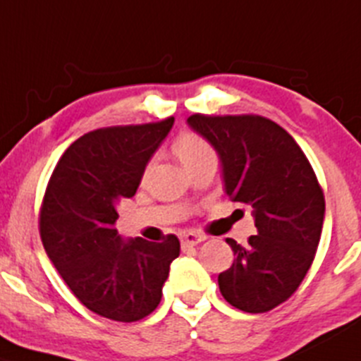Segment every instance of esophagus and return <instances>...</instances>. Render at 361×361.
I'll return each mask as SVG.
<instances>
[{
	"label": "esophagus",
	"instance_id": "esophagus-1",
	"mask_svg": "<svg viewBox=\"0 0 361 361\" xmlns=\"http://www.w3.org/2000/svg\"><path fill=\"white\" fill-rule=\"evenodd\" d=\"M204 240H206V237H204V235H197V233H193V231H187V233L181 235V244L183 245H197Z\"/></svg>",
	"mask_w": 361,
	"mask_h": 361
}]
</instances>
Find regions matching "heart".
Masks as SVG:
<instances>
[{
  "instance_id": "heart-1",
  "label": "heart",
  "mask_w": 361,
  "mask_h": 361,
  "mask_svg": "<svg viewBox=\"0 0 361 361\" xmlns=\"http://www.w3.org/2000/svg\"><path fill=\"white\" fill-rule=\"evenodd\" d=\"M176 155L180 157V161L183 162V166L192 164V162L200 161V159L206 157H216L214 150L202 136L195 135V133H185L178 138L176 145H174Z\"/></svg>"
}]
</instances>
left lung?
I'll use <instances>...</instances> for the list:
<instances>
[{
    "label": "left lung",
    "instance_id": "8db88e82",
    "mask_svg": "<svg viewBox=\"0 0 361 361\" xmlns=\"http://www.w3.org/2000/svg\"><path fill=\"white\" fill-rule=\"evenodd\" d=\"M188 126L214 147L231 202L252 207L257 235L240 245L219 273L223 298L245 313L287 301L314 259L325 199L305 152L283 128L261 116L193 114ZM240 211V209H238Z\"/></svg>",
    "mask_w": 361,
    "mask_h": 361
}]
</instances>
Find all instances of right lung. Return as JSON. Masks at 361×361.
Instances as JSON below:
<instances>
[{
	"label": "right lung",
	"mask_w": 361,
	"mask_h": 361,
	"mask_svg": "<svg viewBox=\"0 0 361 361\" xmlns=\"http://www.w3.org/2000/svg\"><path fill=\"white\" fill-rule=\"evenodd\" d=\"M174 117L82 135L53 169L39 214L44 250L75 298L100 317L136 322L159 306L180 240H124L116 207L136 193Z\"/></svg>",
	"instance_id": "right-lung-1"
}]
</instances>
